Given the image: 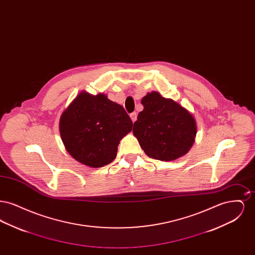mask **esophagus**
I'll return each instance as SVG.
<instances>
[{"mask_svg":"<svg viewBox=\"0 0 255 255\" xmlns=\"http://www.w3.org/2000/svg\"><path fill=\"white\" fill-rule=\"evenodd\" d=\"M130 118H131L132 122H135V121H136V118H137V115H136V113H135V112H134V113H132V114L130 115Z\"/></svg>","mask_w":255,"mask_h":255,"instance_id":"34e87169","label":"esophagus"}]
</instances>
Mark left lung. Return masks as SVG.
Returning <instances> with one entry per match:
<instances>
[{
	"instance_id": "obj_1",
	"label": "left lung",
	"mask_w": 255,
	"mask_h": 255,
	"mask_svg": "<svg viewBox=\"0 0 255 255\" xmlns=\"http://www.w3.org/2000/svg\"><path fill=\"white\" fill-rule=\"evenodd\" d=\"M143 110L133 123V135L150 158L170 161L184 156L197 133L194 116L177 101L158 92L142 97Z\"/></svg>"
}]
</instances>
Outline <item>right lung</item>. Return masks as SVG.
<instances>
[{
  "label": "right lung",
  "mask_w": 255,
  "mask_h": 255,
  "mask_svg": "<svg viewBox=\"0 0 255 255\" xmlns=\"http://www.w3.org/2000/svg\"><path fill=\"white\" fill-rule=\"evenodd\" d=\"M132 126L122 105L103 93L94 96L83 91L62 113L59 131L67 152L75 160L97 168L116 158L120 141Z\"/></svg>",
  "instance_id": "add662e5"
}]
</instances>
